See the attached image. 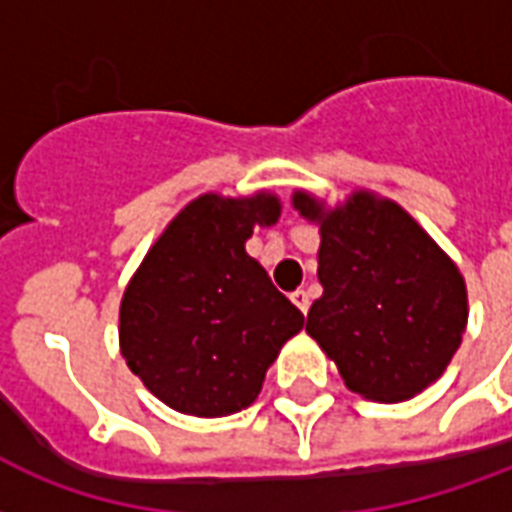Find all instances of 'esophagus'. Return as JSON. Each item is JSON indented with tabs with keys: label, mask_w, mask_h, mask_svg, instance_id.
Masks as SVG:
<instances>
[{
	"label": "esophagus",
	"mask_w": 512,
	"mask_h": 512,
	"mask_svg": "<svg viewBox=\"0 0 512 512\" xmlns=\"http://www.w3.org/2000/svg\"><path fill=\"white\" fill-rule=\"evenodd\" d=\"M292 302L300 308L302 313H308V305H311V297H308V292L305 289H297V292H292Z\"/></svg>",
	"instance_id": "esophagus-1"
}]
</instances>
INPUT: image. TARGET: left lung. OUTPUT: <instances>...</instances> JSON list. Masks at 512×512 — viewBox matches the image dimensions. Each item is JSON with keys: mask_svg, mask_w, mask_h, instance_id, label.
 Segmentation results:
<instances>
[{"mask_svg": "<svg viewBox=\"0 0 512 512\" xmlns=\"http://www.w3.org/2000/svg\"><path fill=\"white\" fill-rule=\"evenodd\" d=\"M294 210L319 226L322 297L305 333L338 365L352 393L398 404L434 384L469 319L466 283L431 234L374 190L335 207L294 190Z\"/></svg>", "mask_w": 512, "mask_h": 512, "instance_id": "1", "label": "left lung"}]
</instances>
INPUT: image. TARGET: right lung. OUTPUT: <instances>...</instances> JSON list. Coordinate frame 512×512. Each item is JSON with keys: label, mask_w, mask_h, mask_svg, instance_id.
Listing matches in <instances>:
<instances>
[{"label": "right lung", "mask_w": 512, "mask_h": 512, "mask_svg": "<svg viewBox=\"0 0 512 512\" xmlns=\"http://www.w3.org/2000/svg\"><path fill=\"white\" fill-rule=\"evenodd\" d=\"M281 218V199L204 193L179 210L133 272L119 305V352L174 412L226 417L251 406L305 316L245 242Z\"/></svg>", "instance_id": "1"}]
</instances>
